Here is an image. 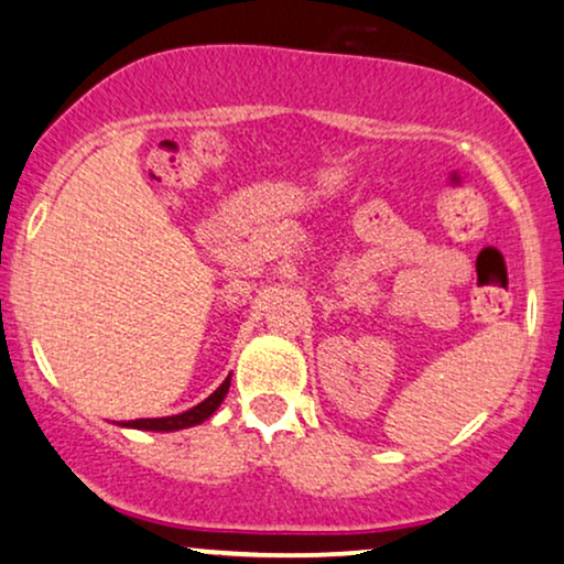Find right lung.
Wrapping results in <instances>:
<instances>
[{"mask_svg": "<svg viewBox=\"0 0 564 564\" xmlns=\"http://www.w3.org/2000/svg\"><path fill=\"white\" fill-rule=\"evenodd\" d=\"M229 392V377L221 381V384L214 389L212 394L204 402H198L196 408L185 410V413L177 415H166V419H135V421H124L122 426L128 429H143V431H180V429H191L204 423L208 415H214V410L221 405L225 394Z\"/></svg>", "mask_w": 564, "mask_h": 564, "instance_id": "add662e5", "label": "right lung"}]
</instances>
